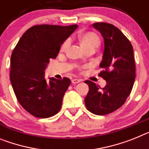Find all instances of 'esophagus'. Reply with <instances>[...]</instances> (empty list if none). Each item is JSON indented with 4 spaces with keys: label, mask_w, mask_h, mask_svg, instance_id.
Masks as SVG:
<instances>
[{
    "label": "esophagus",
    "mask_w": 149,
    "mask_h": 149,
    "mask_svg": "<svg viewBox=\"0 0 149 149\" xmlns=\"http://www.w3.org/2000/svg\"><path fill=\"white\" fill-rule=\"evenodd\" d=\"M81 80L79 79H72V83L73 84H78L79 82H81Z\"/></svg>",
    "instance_id": "34e87169"
}]
</instances>
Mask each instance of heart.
Here are the masks:
<instances>
[{
	"label": "heart",
	"instance_id": "1",
	"mask_svg": "<svg viewBox=\"0 0 149 149\" xmlns=\"http://www.w3.org/2000/svg\"><path fill=\"white\" fill-rule=\"evenodd\" d=\"M78 40L84 49L89 47H93L96 49L100 44V40L99 37L93 32L82 33L78 36ZM67 44H68L67 42H65L64 44H62L61 47L62 51H64L66 49Z\"/></svg>",
	"mask_w": 149,
	"mask_h": 149
}]
</instances>
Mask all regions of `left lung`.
I'll list each match as a JSON object with an SVG mask.
<instances>
[{"label":"left lung","mask_w":149,"mask_h":149,"mask_svg":"<svg viewBox=\"0 0 149 149\" xmlns=\"http://www.w3.org/2000/svg\"><path fill=\"white\" fill-rule=\"evenodd\" d=\"M93 27L104 38L102 61L99 75L106 81L103 88L90 81L85 97L88 111L97 115H105L120 108L131 93L136 78V65L133 46L120 30L111 24L96 22Z\"/></svg>","instance_id":"obj_1"}]
</instances>
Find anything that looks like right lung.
Returning a JSON list of instances; mask_svg holds the SVG:
<instances>
[{
    "instance_id": "right-lung-1",
    "label": "right lung",
    "mask_w": 149,
    "mask_h": 149,
    "mask_svg": "<svg viewBox=\"0 0 149 149\" xmlns=\"http://www.w3.org/2000/svg\"><path fill=\"white\" fill-rule=\"evenodd\" d=\"M77 25H38L23 34L11 55L10 79L20 105L33 116L47 118L59 112L71 80L49 77L44 71L49 59H55L63 42Z\"/></svg>"
}]
</instances>
